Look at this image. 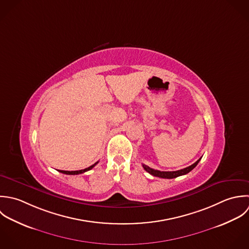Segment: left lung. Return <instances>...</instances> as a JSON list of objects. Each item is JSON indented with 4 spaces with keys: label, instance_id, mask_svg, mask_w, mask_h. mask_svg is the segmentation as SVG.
<instances>
[{
    "label": "left lung",
    "instance_id": "1",
    "mask_svg": "<svg viewBox=\"0 0 249 249\" xmlns=\"http://www.w3.org/2000/svg\"><path fill=\"white\" fill-rule=\"evenodd\" d=\"M202 158H200L195 163H193L192 165L188 166L186 168H183V169H180V170H178V171H159V170H155L153 168H150L149 166L145 165L143 164V168L148 172L150 173L151 175L155 176V177H159V178H177V177H179V176H182V175H185L187 173H189L192 169H194L196 165L199 163V161L201 160Z\"/></svg>",
    "mask_w": 249,
    "mask_h": 249
}]
</instances>
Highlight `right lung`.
Returning a JSON list of instances; mask_svg holds the SVG:
<instances>
[{
  "mask_svg": "<svg viewBox=\"0 0 249 249\" xmlns=\"http://www.w3.org/2000/svg\"><path fill=\"white\" fill-rule=\"evenodd\" d=\"M97 163H98V161L95 162L94 164H92V165L86 168V169H83V170H78V171H64V170H60V172L63 173V174H67V175H78V174H82V173H85V172H87V171L92 169Z\"/></svg>",
  "mask_w": 249,
  "mask_h": 249,
  "instance_id": "obj_1",
  "label": "right lung"
}]
</instances>
